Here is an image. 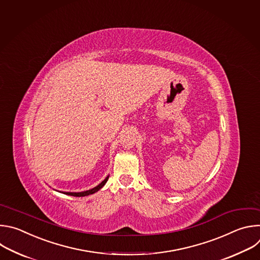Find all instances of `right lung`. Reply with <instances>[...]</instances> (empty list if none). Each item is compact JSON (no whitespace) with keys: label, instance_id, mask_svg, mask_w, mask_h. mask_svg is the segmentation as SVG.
Returning a JSON list of instances; mask_svg holds the SVG:
<instances>
[{"label":"right lung","instance_id":"right-lung-1","mask_svg":"<svg viewBox=\"0 0 260 260\" xmlns=\"http://www.w3.org/2000/svg\"><path fill=\"white\" fill-rule=\"evenodd\" d=\"M108 179H109V176H108L105 180H103L100 184H98V185L95 186L94 188L89 189V190H86V191H82V192H64V193H67V194H69V196H74V197H85V196H89V194H91V193H94V192L98 191L103 185H105V184L107 183Z\"/></svg>","mask_w":260,"mask_h":260}]
</instances>
